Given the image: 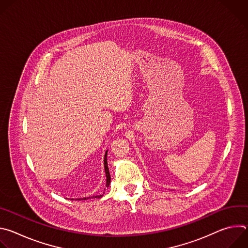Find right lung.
I'll list each match as a JSON object with an SVG mask.
<instances>
[{
  "label": "right lung",
  "instance_id": "obj_1",
  "mask_svg": "<svg viewBox=\"0 0 248 248\" xmlns=\"http://www.w3.org/2000/svg\"><path fill=\"white\" fill-rule=\"evenodd\" d=\"M107 155H108V150L106 151L105 156H104V169H105V173H106V187H109L110 184H111V175H110V171H109V168H108V162H107ZM105 192H103V194L100 195H94V196H89V197H83V198H78L76 200H87L89 198H101L104 195ZM75 200V199H72Z\"/></svg>",
  "mask_w": 248,
  "mask_h": 248
}]
</instances>
